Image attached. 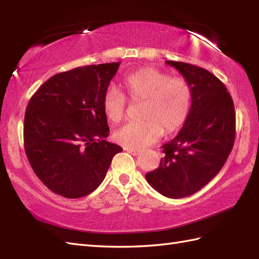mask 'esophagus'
<instances>
[{
    "instance_id": "34e87169",
    "label": "esophagus",
    "mask_w": 259,
    "mask_h": 259,
    "mask_svg": "<svg viewBox=\"0 0 259 259\" xmlns=\"http://www.w3.org/2000/svg\"><path fill=\"white\" fill-rule=\"evenodd\" d=\"M126 152H129L130 155L133 156H139L140 155V151L139 150H133V149H125Z\"/></svg>"
}]
</instances>
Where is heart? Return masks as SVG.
Listing matches in <instances>:
<instances>
[{"label": "heart", "mask_w": 259, "mask_h": 259, "mask_svg": "<svg viewBox=\"0 0 259 259\" xmlns=\"http://www.w3.org/2000/svg\"><path fill=\"white\" fill-rule=\"evenodd\" d=\"M122 93L109 89L102 97V109L111 123H119L125 114L126 99L144 102L139 123H129L117 130L114 140L125 149L140 150L161 138L163 130L174 134L188 119L192 104L189 82L155 68H140L121 81Z\"/></svg>", "instance_id": "obj_1"}]
</instances>
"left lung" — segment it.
Here are the masks:
<instances>
[{
	"label": "left lung",
	"mask_w": 259,
	"mask_h": 259,
	"mask_svg": "<svg viewBox=\"0 0 259 259\" xmlns=\"http://www.w3.org/2000/svg\"><path fill=\"white\" fill-rule=\"evenodd\" d=\"M166 63L189 82L192 104L183 129L162 146L164 157L146 179L159 194L178 199L200 190L223 168L234 147L236 115L232 96L217 76L189 63Z\"/></svg>",
	"instance_id": "8db88e82"
}]
</instances>
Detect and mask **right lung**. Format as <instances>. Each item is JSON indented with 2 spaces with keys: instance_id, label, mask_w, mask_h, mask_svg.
I'll use <instances>...</instances> for the list:
<instances>
[{
  "instance_id": "1",
  "label": "right lung",
  "mask_w": 259,
  "mask_h": 259,
  "mask_svg": "<svg viewBox=\"0 0 259 259\" xmlns=\"http://www.w3.org/2000/svg\"><path fill=\"white\" fill-rule=\"evenodd\" d=\"M119 65H85L58 73L30 99L25 153L37 178L54 194L70 199L91 194L122 151L104 140L109 126L101 103Z\"/></svg>"
}]
</instances>
